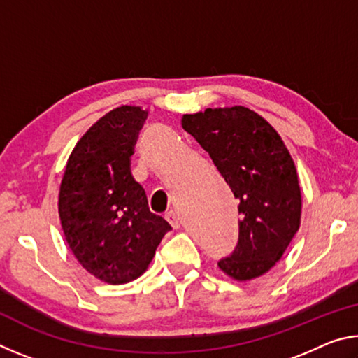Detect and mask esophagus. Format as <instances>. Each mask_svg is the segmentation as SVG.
I'll return each instance as SVG.
<instances>
[{
	"instance_id": "obj_1",
	"label": "esophagus",
	"mask_w": 358,
	"mask_h": 358,
	"mask_svg": "<svg viewBox=\"0 0 358 358\" xmlns=\"http://www.w3.org/2000/svg\"><path fill=\"white\" fill-rule=\"evenodd\" d=\"M166 220L169 221V224H171L173 229L180 227V217L177 213H175V211H169V213L166 215Z\"/></svg>"
}]
</instances>
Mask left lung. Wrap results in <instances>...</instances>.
I'll return each instance as SVG.
<instances>
[{
    "instance_id": "left-lung-1",
    "label": "left lung",
    "mask_w": 358,
    "mask_h": 358,
    "mask_svg": "<svg viewBox=\"0 0 358 358\" xmlns=\"http://www.w3.org/2000/svg\"><path fill=\"white\" fill-rule=\"evenodd\" d=\"M181 126L207 151L238 199V243L217 266L237 281L262 276L300 227L299 175L268 121L235 106L183 115Z\"/></svg>"
}]
</instances>
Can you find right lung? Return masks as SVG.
<instances>
[{
  "label": "right lung",
  "instance_id": "add662e5",
  "mask_svg": "<svg viewBox=\"0 0 358 358\" xmlns=\"http://www.w3.org/2000/svg\"><path fill=\"white\" fill-rule=\"evenodd\" d=\"M147 110L113 108L72 150L59 186L58 213L64 238L85 270L107 284L145 273L157 245L172 230L151 213L147 194L131 173Z\"/></svg>",
  "mask_w": 358,
  "mask_h": 358
}]
</instances>
